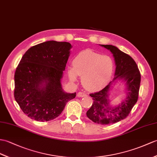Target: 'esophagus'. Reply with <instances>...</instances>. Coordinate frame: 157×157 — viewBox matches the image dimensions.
Instances as JSON below:
<instances>
[{"label":"esophagus","instance_id":"34e87169","mask_svg":"<svg viewBox=\"0 0 157 157\" xmlns=\"http://www.w3.org/2000/svg\"><path fill=\"white\" fill-rule=\"evenodd\" d=\"M78 97L79 98H82V97H86L87 96V94L84 92H78V95H77Z\"/></svg>","mask_w":157,"mask_h":157}]
</instances>
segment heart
<instances>
[{
	"label": "heart",
	"instance_id": "obj_1",
	"mask_svg": "<svg viewBox=\"0 0 157 157\" xmlns=\"http://www.w3.org/2000/svg\"><path fill=\"white\" fill-rule=\"evenodd\" d=\"M73 68L68 71L71 80L82 76L83 86L90 91L100 90L106 86L114 71V63L108 56H101L90 50L79 53L72 61Z\"/></svg>",
	"mask_w": 157,
	"mask_h": 157
}]
</instances>
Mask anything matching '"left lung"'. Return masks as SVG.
Returning <instances> with one entry per match:
<instances>
[{
  "label": "left lung",
  "mask_w": 157,
  "mask_h": 157,
  "mask_svg": "<svg viewBox=\"0 0 157 157\" xmlns=\"http://www.w3.org/2000/svg\"><path fill=\"white\" fill-rule=\"evenodd\" d=\"M110 50L114 57L116 71L114 80L124 79L126 81L127 96L121 105L110 108L108 102V91L110 83L104 89L90 94L94 102L86 112V115L94 122L106 125L118 122L125 119L138 101L141 81V75L137 65L129 55L121 52L117 47L110 45H101Z\"/></svg>",
  "instance_id": "1"
}]
</instances>
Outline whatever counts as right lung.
Returning a JSON list of instances; mask_svg holds the SVG:
<instances>
[{
	"label": "right lung",
	"mask_w": 157,
	"mask_h": 157,
	"mask_svg": "<svg viewBox=\"0 0 157 157\" xmlns=\"http://www.w3.org/2000/svg\"><path fill=\"white\" fill-rule=\"evenodd\" d=\"M71 48L68 42L49 41L31 47L22 57L14 74V96L30 118L53 120L75 97L61 85Z\"/></svg>",
	"instance_id": "1"
}]
</instances>
